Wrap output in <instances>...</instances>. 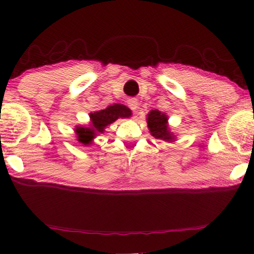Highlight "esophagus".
I'll use <instances>...</instances> for the list:
<instances>
[{
	"label": "esophagus",
	"instance_id": "obj_1",
	"mask_svg": "<svg viewBox=\"0 0 254 254\" xmlns=\"http://www.w3.org/2000/svg\"><path fill=\"white\" fill-rule=\"evenodd\" d=\"M127 104H128V106H130V109L132 111H135V110H137V107H139L136 98H130V100L127 101Z\"/></svg>",
	"mask_w": 254,
	"mask_h": 254
}]
</instances>
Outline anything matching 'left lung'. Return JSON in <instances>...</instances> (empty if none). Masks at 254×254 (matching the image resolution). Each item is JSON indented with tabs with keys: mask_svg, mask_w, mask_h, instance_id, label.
<instances>
[{
	"mask_svg": "<svg viewBox=\"0 0 254 254\" xmlns=\"http://www.w3.org/2000/svg\"><path fill=\"white\" fill-rule=\"evenodd\" d=\"M168 119L165 114H162L160 111L152 110L148 114V127L150 128L151 134L156 137V139H162V140H173V135L170 134L168 131V124H167Z\"/></svg>",
	"mask_w": 254,
	"mask_h": 254,
	"instance_id": "8db88e82",
	"label": "left lung"
}]
</instances>
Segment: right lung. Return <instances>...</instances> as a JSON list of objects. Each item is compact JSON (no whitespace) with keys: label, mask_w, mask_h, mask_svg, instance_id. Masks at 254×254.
<instances>
[{"label":"right lung","mask_w":254,"mask_h":254,"mask_svg":"<svg viewBox=\"0 0 254 254\" xmlns=\"http://www.w3.org/2000/svg\"><path fill=\"white\" fill-rule=\"evenodd\" d=\"M130 115L131 111L128 110L127 106L121 104L111 105L105 110L95 112V113H91V127H77L76 128L78 141L83 144H89L97 133H103L104 128L109 126V124L117 121L119 118H128Z\"/></svg>","instance_id":"right-lung-1"}]
</instances>
